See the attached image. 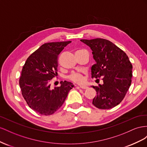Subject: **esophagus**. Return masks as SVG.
<instances>
[{
	"label": "esophagus",
	"instance_id": "obj_1",
	"mask_svg": "<svg viewBox=\"0 0 147 147\" xmlns=\"http://www.w3.org/2000/svg\"><path fill=\"white\" fill-rule=\"evenodd\" d=\"M79 87L81 88V89H87L88 87L86 86H79Z\"/></svg>",
	"mask_w": 147,
	"mask_h": 147
}]
</instances>
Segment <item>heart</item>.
I'll list each match as a JSON object with an SVG mask.
<instances>
[{
    "instance_id": "1",
    "label": "heart",
    "mask_w": 147,
    "mask_h": 147,
    "mask_svg": "<svg viewBox=\"0 0 147 147\" xmlns=\"http://www.w3.org/2000/svg\"><path fill=\"white\" fill-rule=\"evenodd\" d=\"M85 51L86 50H79L76 52V53H81ZM68 78L71 81L77 84H81L84 82V75L80 73H73L71 74L68 77Z\"/></svg>"
}]
</instances>
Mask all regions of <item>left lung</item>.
<instances>
[{"label": "left lung", "instance_id": "1", "mask_svg": "<svg viewBox=\"0 0 147 147\" xmlns=\"http://www.w3.org/2000/svg\"><path fill=\"white\" fill-rule=\"evenodd\" d=\"M89 46L96 61L91 68L92 78H102L103 84L93 86L97 95L92 104L99 109H110L119 105L131 84L132 65L123 50L110 40L97 38L81 39Z\"/></svg>", "mask_w": 147, "mask_h": 147}]
</instances>
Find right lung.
I'll return each instance as SVG.
<instances>
[{
  "label": "right lung",
  "mask_w": 147,
  "mask_h": 147,
  "mask_svg": "<svg viewBox=\"0 0 147 147\" xmlns=\"http://www.w3.org/2000/svg\"><path fill=\"white\" fill-rule=\"evenodd\" d=\"M71 41L49 42L42 45L25 62L19 84L28 105L36 113L53 114L63 104L72 83L61 81L60 87L50 88V80L57 74L58 55Z\"/></svg>",
  "instance_id": "1"
}]
</instances>
